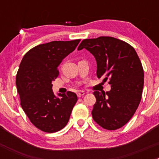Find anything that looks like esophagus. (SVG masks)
I'll list each match as a JSON object with an SVG mask.
<instances>
[{"mask_svg":"<svg viewBox=\"0 0 159 159\" xmlns=\"http://www.w3.org/2000/svg\"><path fill=\"white\" fill-rule=\"evenodd\" d=\"M84 94H85V92H84V91H79V92L77 94V95H78V98H81V97H82V96H84Z\"/></svg>","mask_w":159,"mask_h":159,"instance_id":"obj_1","label":"esophagus"}]
</instances>
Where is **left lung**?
Masks as SVG:
<instances>
[{
	"mask_svg": "<svg viewBox=\"0 0 159 159\" xmlns=\"http://www.w3.org/2000/svg\"><path fill=\"white\" fill-rule=\"evenodd\" d=\"M85 48L97 62V77L109 79V91H94L93 119L103 129L116 130L134 115L141 102L144 70L134 48L112 37L84 39L78 50Z\"/></svg>",
	"mask_w": 159,
	"mask_h": 159,
	"instance_id": "left-lung-1",
	"label": "left lung"
}]
</instances>
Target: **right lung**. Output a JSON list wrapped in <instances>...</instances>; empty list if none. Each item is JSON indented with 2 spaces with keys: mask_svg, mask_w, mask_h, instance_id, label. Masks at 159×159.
I'll use <instances>...</instances> for the list:
<instances>
[{
  "mask_svg": "<svg viewBox=\"0 0 159 159\" xmlns=\"http://www.w3.org/2000/svg\"><path fill=\"white\" fill-rule=\"evenodd\" d=\"M80 41L40 44L28 51L20 62L16 76L20 105L32 124L41 131L56 132L69 121L77 94L68 91L56 96L51 82L58 76L62 60L75 51Z\"/></svg>",
  "mask_w": 159,
  "mask_h": 159,
  "instance_id": "1",
  "label": "right lung"
}]
</instances>
